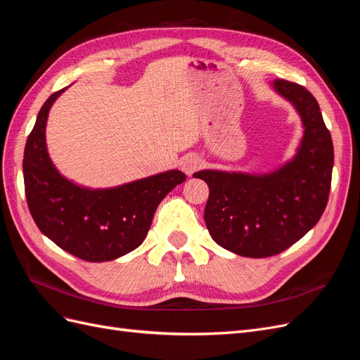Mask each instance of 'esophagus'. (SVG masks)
<instances>
[{"label": "esophagus", "mask_w": 360, "mask_h": 360, "mask_svg": "<svg viewBox=\"0 0 360 360\" xmlns=\"http://www.w3.org/2000/svg\"><path fill=\"white\" fill-rule=\"evenodd\" d=\"M200 165H201V160H200L198 158H195V156H188V158H184V159L181 160V163H180L181 171H183V172H186L188 176H191L192 172L197 171V169L200 168Z\"/></svg>", "instance_id": "1"}]
</instances>
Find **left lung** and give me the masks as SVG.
I'll return each instance as SVG.
<instances>
[{
	"instance_id": "8db88e82",
	"label": "left lung",
	"mask_w": 360,
	"mask_h": 360,
	"mask_svg": "<svg viewBox=\"0 0 360 360\" xmlns=\"http://www.w3.org/2000/svg\"><path fill=\"white\" fill-rule=\"evenodd\" d=\"M274 89L296 108L304 127L297 153L269 174L204 169L209 184L204 221L213 240L250 258L276 255L320 221L329 200L333 144L319 102L304 86L285 79Z\"/></svg>"
}]
</instances>
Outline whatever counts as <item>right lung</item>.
<instances>
[{
	"label": "right lung",
	"mask_w": 360,
	"mask_h": 360,
	"mask_svg": "<svg viewBox=\"0 0 360 360\" xmlns=\"http://www.w3.org/2000/svg\"><path fill=\"white\" fill-rule=\"evenodd\" d=\"M64 90L43 103L27 139L22 167L28 209L39 230L63 250L91 263L111 261L144 242L158 205L186 176L172 169L110 189L81 188L64 179L45 138L49 110Z\"/></svg>",
	"instance_id": "right-lung-1"
}]
</instances>
